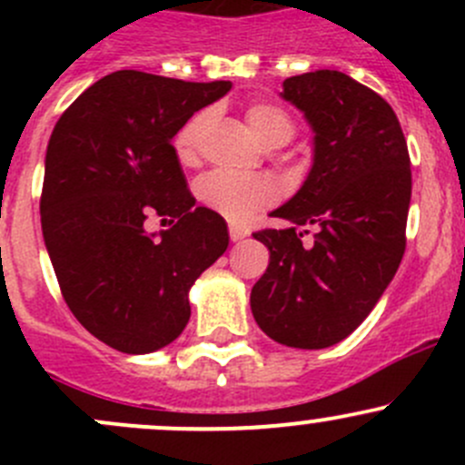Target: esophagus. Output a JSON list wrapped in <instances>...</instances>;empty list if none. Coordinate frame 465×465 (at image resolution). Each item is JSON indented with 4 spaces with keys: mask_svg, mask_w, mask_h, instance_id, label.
Segmentation results:
<instances>
[{
    "mask_svg": "<svg viewBox=\"0 0 465 465\" xmlns=\"http://www.w3.org/2000/svg\"><path fill=\"white\" fill-rule=\"evenodd\" d=\"M250 233V229L242 227V224H229V238H232L233 242L236 241H242V238Z\"/></svg>",
    "mask_w": 465,
    "mask_h": 465,
    "instance_id": "1",
    "label": "esophagus"
}]
</instances>
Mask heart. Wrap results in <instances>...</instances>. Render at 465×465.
Returning <instances> with one entry per match:
<instances>
[{"label":"heart","instance_id":"heart-1","mask_svg":"<svg viewBox=\"0 0 465 465\" xmlns=\"http://www.w3.org/2000/svg\"><path fill=\"white\" fill-rule=\"evenodd\" d=\"M211 121V112L203 110L191 116L173 139V148L180 162H193L198 154L200 137L204 134ZM247 124L252 125L261 143L276 148L288 143L294 137V121L283 107L274 103H254L247 107ZM198 200L223 218L242 223L256 211L265 209L276 200V186L270 177L262 175H241L229 171H211L198 180L195 186Z\"/></svg>","mask_w":465,"mask_h":465}]
</instances>
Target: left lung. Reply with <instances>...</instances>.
Masks as SVG:
<instances>
[{"label": "left lung", "instance_id": "left-lung-1", "mask_svg": "<svg viewBox=\"0 0 465 465\" xmlns=\"http://www.w3.org/2000/svg\"><path fill=\"white\" fill-rule=\"evenodd\" d=\"M281 96L315 130V162L299 193L272 211L290 227L254 233L270 265L252 288V312L279 344L326 349L367 320L401 265L410 153L391 105L346 74L292 76ZM311 226L313 242L303 243Z\"/></svg>", "mask_w": 465, "mask_h": 465}]
</instances>
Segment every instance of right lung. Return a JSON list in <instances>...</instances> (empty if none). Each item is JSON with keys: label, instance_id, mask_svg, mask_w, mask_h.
<instances>
[{"label": "right lung", "instance_id": "add662e5", "mask_svg": "<svg viewBox=\"0 0 465 465\" xmlns=\"http://www.w3.org/2000/svg\"><path fill=\"white\" fill-rule=\"evenodd\" d=\"M229 89L124 69L85 89L51 133L45 245L69 311L121 353L171 344L189 323V288L227 250V223L195 206L171 139ZM148 217L172 227L154 239Z\"/></svg>", "mask_w": 465, "mask_h": 465}]
</instances>
